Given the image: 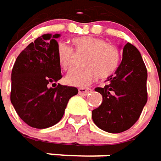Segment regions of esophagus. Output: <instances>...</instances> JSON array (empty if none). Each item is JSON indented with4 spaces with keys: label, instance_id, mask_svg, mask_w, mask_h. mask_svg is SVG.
<instances>
[{
    "label": "esophagus",
    "instance_id": "34e87169",
    "mask_svg": "<svg viewBox=\"0 0 161 161\" xmlns=\"http://www.w3.org/2000/svg\"><path fill=\"white\" fill-rule=\"evenodd\" d=\"M91 89L89 88H85V87H80V88H78V93H79V95H87L88 93L91 92Z\"/></svg>",
    "mask_w": 161,
    "mask_h": 161
}]
</instances>
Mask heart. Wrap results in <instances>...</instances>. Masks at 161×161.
<instances>
[{
  "label": "heart",
  "mask_w": 161,
  "mask_h": 161,
  "mask_svg": "<svg viewBox=\"0 0 161 161\" xmlns=\"http://www.w3.org/2000/svg\"><path fill=\"white\" fill-rule=\"evenodd\" d=\"M71 42L77 53L86 52L82 60L84 66L73 68L67 73L65 81L74 86H85L97 77L105 79L112 76L120 64V52L112 43L94 36L73 38ZM57 57L62 69H69L73 65L75 53L71 47L64 42L57 45Z\"/></svg>",
  "instance_id": "b5f03b06"
}]
</instances>
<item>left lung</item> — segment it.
Masks as SVG:
<instances>
[{
  "label": "left lung",
  "instance_id": "left-lung-1",
  "mask_svg": "<svg viewBox=\"0 0 161 161\" xmlns=\"http://www.w3.org/2000/svg\"><path fill=\"white\" fill-rule=\"evenodd\" d=\"M122 57L119 68L108 77L104 87L95 89L103 97V102L92 111V119L101 130L112 133L130 129L147 102V70L139 51L127 42Z\"/></svg>",
  "mask_w": 161,
  "mask_h": 161
}]
</instances>
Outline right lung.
Here are the masks:
<instances>
[{
    "mask_svg": "<svg viewBox=\"0 0 161 161\" xmlns=\"http://www.w3.org/2000/svg\"><path fill=\"white\" fill-rule=\"evenodd\" d=\"M59 36L45 34L36 38L20 53L12 69L10 100L31 127L44 129L58 123L69 98L78 93L75 87L55 86L63 77L57 57Z\"/></svg>",
    "mask_w": 161,
    "mask_h": 161,
    "instance_id": "add662e5",
    "label": "right lung"
}]
</instances>
